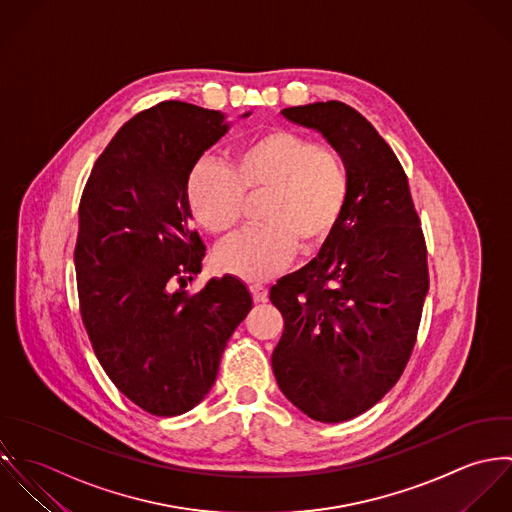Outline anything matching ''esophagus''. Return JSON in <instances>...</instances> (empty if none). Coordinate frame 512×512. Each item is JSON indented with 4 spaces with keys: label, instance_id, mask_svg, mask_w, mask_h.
<instances>
[{
    "label": "esophagus",
    "instance_id": "34e87169",
    "mask_svg": "<svg viewBox=\"0 0 512 512\" xmlns=\"http://www.w3.org/2000/svg\"><path fill=\"white\" fill-rule=\"evenodd\" d=\"M249 291H251V295H253V301H255V303H265V301H267V297H269V291H267L263 285H259V283L249 285Z\"/></svg>",
    "mask_w": 512,
    "mask_h": 512
}]
</instances>
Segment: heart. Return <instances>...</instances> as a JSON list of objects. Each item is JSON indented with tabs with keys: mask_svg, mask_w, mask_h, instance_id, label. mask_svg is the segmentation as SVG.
<instances>
[{
	"mask_svg": "<svg viewBox=\"0 0 512 512\" xmlns=\"http://www.w3.org/2000/svg\"><path fill=\"white\" fill-rule=\"evenodd\" d=\"M269 190L261 227L247 229L217 251V263L243 279L259 281L287 265L295 247L314 251L334 229L348 194L340 154L301 132L271 130L243 142L233 168L202 158L188 178V200L198 223L213 235L241 221L245 192Z\"/></svg>",
	"mask_w": 512,
	"mask_h": 512,
	"instance_id": "b5f03b06",
	"label": "heart"
}]
</instances>
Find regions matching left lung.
Wrapping results in <instances>:
<instances>
[{
	"mask_svg": "<svg viewBox=\"0 0 512 512\" xmlns=\"http://www.w3.org/2000/svg\"><path fill=\"white\" fill-rule=\"evenodd\" d=\"M281 114L320 132L348 172L318 255L269 295L285 318L271 358L281 392L308 417L338 423L400 380L429 291L427 251L404 168L360 112L328 101Z\"/></svg>",
	"mask_w": 512,
	"mask_h": 512,
	"instance_id": "8db88e82",
	"label": "left lung"
}]
</instances>
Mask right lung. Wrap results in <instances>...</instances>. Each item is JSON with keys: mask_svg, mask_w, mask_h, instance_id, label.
Wrapping results in <instances>:
<instances>
[{"mask_svg": "<svg viewBox=\"0 0 512 512\" xmlns=\"http://www.w3.org/2000/svg\"><path fill=\"white\" fill-rule=\"evenodd\" d=\"M225 118L180 101L138 112L97 160L79 205L83 324L112 384L152 415H180L204 400L253 305L233 275L209 279L196 295L176 287L202 271L188 178L227 134Z\"/></svg>", "mask_w": 512, "mask_h": 512, "instance_id": "add662e5", "label": "right lung"}]
</instances>
